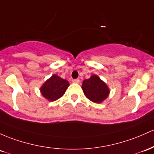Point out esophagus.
Masks as SVG:
<instances>
[{"label":"esophagus","instance_id":"esophagus-1","mask_svg":"<svg viewBox=\"0 0 154 154\" xmlns=\"http://www.w3.org/2000/svg\"><path fill=\"white\" fill-rule=\"evenodd\" d=\"M72 82H74V83H79L80 82V80L79 79H73L72 80Z\"/></svg>","mask_w":154,"mask_h":154}]
</instances>
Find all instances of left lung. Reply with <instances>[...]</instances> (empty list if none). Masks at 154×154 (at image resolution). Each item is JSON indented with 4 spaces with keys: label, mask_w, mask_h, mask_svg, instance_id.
<instances>
[{
    "label": "left lung",
    "mask_w": 154,
    "mask_h": 154,
    "mask_svg": "<svg viewBox=\"0 0 154 154\" xmlns=\"http://www.w3.org/2000/svg\"><path fill=\"white\" fill-rule=\"evenodd\" d=\"M82 88L86 97L91 102L101 103L109 95V88L98 76L93 75L82 82Z\"/></svg>",
    "instance_id": "8db88e82"
}]
</instances>
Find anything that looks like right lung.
<instances>
[{
    "label": "right lung",
    "mask_w": 154,
    "mask_h": 154,
    "mask_svg": "<svg viewBox=\"0 0 154 154\" xmlns=\"http://www.w3.org/2000/svg\"><path fill=\"white\" fill-rule=\"evenodd\" d=\"M69 85L68 81L54 74L42 86L40 91L44 97L53 102L63 96Z\"/></svg>",
    "instance_id": "1"
}]
</instances>
